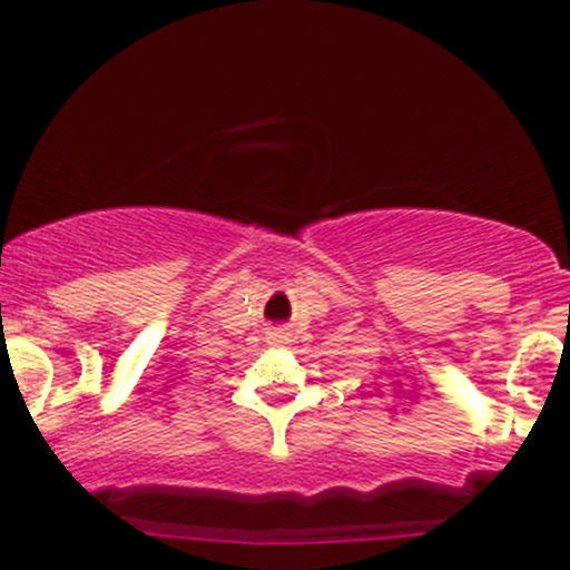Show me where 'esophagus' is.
<instances>
[{"mask_svg":"<svg viewBox=\"0 0 570 570\" xmlns=\"http://www.w3.org/2000/svg\"><path fill=\"white\" fill-rule=\"evenodd\" d=\"M267 343H271V345H286V343H289V332L273 330L271 335H267Z\"/></svg>","mask_w":570,"mask_h":570,"instance_id":"1","label":"esophagus"}]
</instances>
